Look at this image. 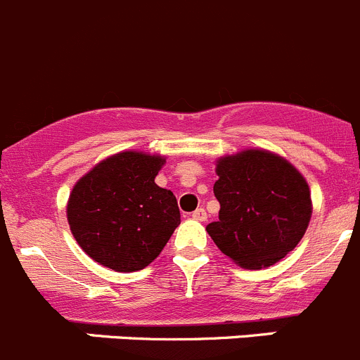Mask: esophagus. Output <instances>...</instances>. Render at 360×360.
Here are the masks:
<instances>
[{
	"label": "esophagus",
	"mask_w": 360,
	"mask_h": 360,
	"mask_svg": "<svg viewBox=\"0 0 360 360\" xmlns=\"http://www.w3.org/2000/svg\"><path fill=\"white\" fill-rule=\"evenodd\" d=\"M193 219H196V221H205V219H207L205 209H202V207H200V209L194 210V212H193Z\"/></svg>",
	"instance_id": "esophagus-1"
}]
</instances>
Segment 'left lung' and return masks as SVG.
Instances as JSON below:
<instances>
[{
	"label": "left lung",
	"mask_w": 360,
	"mask_h": 360,
	"mask_svg": "<svg viewBox=\"0 0 360 360\" xmlns=\"http://www.w3.org/2000/svg\"><path fill=\"white\" fill-rule=\"evenodd\" d=\"M214 194L219 219L207 225L217 248L246 269L273 266L296 248L312 216L311 191L292 164L266 150L221 157Z\"/></svg>",
	"instance_id": "left-lung-1"
}]
</instances>
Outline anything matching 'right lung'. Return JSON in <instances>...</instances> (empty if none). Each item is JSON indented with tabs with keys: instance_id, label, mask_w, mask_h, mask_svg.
Segmentation results:
<instances>
[{
	"instance_id": "right-lung-1",
	"label": "right lung",
	"mask_w": 360,
	"mask_h": 360,
	"mask_svg": "<svg viewBox=\"0 0 360 360\" xmlns=\"http://www.w3.org/2000/svg\"><path fill=\"white\" fill-rule=\"evenodd\" d=\"M166 158L121 151L82 176L68 202V221L80 248L114 271L144 269L162 252L180 210L171 191L155 184Z\"/></svg>"
}]
</instances>
